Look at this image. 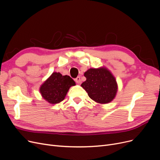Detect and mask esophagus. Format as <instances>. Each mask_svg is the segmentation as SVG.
<instances>
[{"label":"esophagus","mask_w":160,"mask_h":160,"mask_svg":"<svg viewBox=\"0 0 160 160\" xmlns=\"http://www.w3.org/2000/svg\"><path fill=\"white\" fill-rule=\"evenodd\" d=\"M75 82L77 83V84H80V83L81 82V80H80V76H78V77H76L75 79H74Z\"/></svg>","instance_id":"1"}]
</instances>
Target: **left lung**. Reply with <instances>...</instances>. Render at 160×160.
<instances>
[{"label": "left lung", "instance_id": "left-lung-1", "mask_svg": "<svg viewBox=\"0 0 160 160\" xmlns=\"http://www.w3.org/2000/svg\"><path fill=\"white\" fill-rule=\"evenodd\" d=\"M86 80L81 84L93 101L100 104L112 101L118 92L116 78L105 67L89 68L84 72Z\"/></svg>", "mask_w": 160, "mask_h": 160}]
</instances>
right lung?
Wrapping results in <instances>:
<instances>
[{
  "instance_id": "right-lung-1",
  "label": "right lung",
  "mask_w": 160,
  "mask_h": 160,
  "mask_svg": "<svg viewBox=\"0 0 160 160\" xmlns=\"http://www.w3.org/2000/svg\"><path fill=\"white\" fill-rule=\"evenodd\" d=\"M75 82L69 76H63L60 72H53L40 87V93L47 102L54 105L62 101Z\"/></svg>"
}]
</instances>
